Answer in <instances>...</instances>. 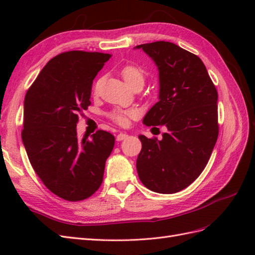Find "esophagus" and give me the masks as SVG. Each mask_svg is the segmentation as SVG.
Returning <instances> with one entry per match:
<instances>
[{
	"mask_svg": "<svg viewBox=\"0 0 255 255\" xmlns=\"http://www.w3.org/2000/svg\"><path fill=\"white\" fill-rule=\"evenodd\" d=\"M127 138H128V134L127 133H119V134H117L116 140H117V141H122V140H125V139H127Z\"/></svg>",
	"mask_w": 255,
	"mask_h": 255,
	"instance_id": "34e87169",
	"label": "esophagus"
}]
</instances>
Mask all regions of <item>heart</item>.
I'll use <instances>...</instances> for the list:
<instances>
[{"label": "heart", "instance_id": "1", "mask_svg": "<svg viewBox=\"0 0 255 255\" xmlns=\"http://www.w3.org/2000/svg\"><path fill=\"white\" fill-rule=\"evenodd\" d=\"M122 75L127 85L133 83H140L143 85L144 82V73L140 68L134 66H127L123 69ZM137 116L136 111L126 110V111H117L111 114L113 121H115L119 125H126L129 118H134Z\"/></svg>", "mask_w": 255, "mask_h": 255}]
</instances>
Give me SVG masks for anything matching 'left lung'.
Instances as JSON below:
<instances>
[{
    "instance_id": "left-lung-1",
    "label": "left lung",
    "mask_w": 255,
    "mask_h": 255,
    "mask_svg": "<svg viewBox=\"0 0 255 255\" xmlns=\"http://www.w3.org/2000/svg\"><path fill=\"white\" fill-rule=\"evenodd\" d=\"M133 49L147 53L159 72V102L142 123L166 128L161 140L139 134L138 176L152 192L177 193L203 172L217 141V91L203 61L175 44L155 41Z\"/></svg>"
}]
</instances>
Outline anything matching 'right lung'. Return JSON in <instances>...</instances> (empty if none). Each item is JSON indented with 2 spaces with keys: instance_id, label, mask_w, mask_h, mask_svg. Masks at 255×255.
<instances>
[{
  "instance_id": "1",
  "label": "right lung",
  "mask_w": 255,
  "mask_h": 255,
  "mask_svg": "<svg viewBox=\"0 0 255 255\" xmlns=\"http://www.w3.org/2000/svg\"><path fill=\"white\" fill-rule=\"evenodd\" d=\"M110 58L63 52L42 68L25 96L21 139L29 162L46 187L66 200H82L99 189L115 143L104 130L81 140L77 132L78 114L91 104L93 80Z\"/></svg>"
}]
</instances>
